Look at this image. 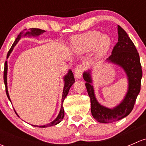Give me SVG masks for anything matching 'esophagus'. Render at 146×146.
<instances>
[{
    "label": "esophagus",
    "instance_id": "esophagus-1",
    "mask_svg": "<svg viewBox=\"0 0 146 146\" xmlns=\"http://www.w3.org/2000/svg\"><path fill=\"white\" fill-rule=\"evenodd\" d=\"M84 71V68L82 66H78L76 68L74 71V74L75 76H76V78L80 79V78L82 77V73H83Z\"/></svg>",
    "mask_w": 146,
    "mask_h": 146
}]
</instances>
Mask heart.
<instances>
[{
    "instance_id": "obj_1",
    "label": "heart",
    "mask_w": 146,
    "mask_h": 146,
    "mask_svg": "<svg viewBox=\"0 0 146 146\" xmlns=\"http://www.w3.org/2000/svg\"><path fill=\"white\" fill-rule=\"evenodd\" d=\"M73 47L78 54H85L94 50L97 58L105 56L111 48V37L107 35H102L99 31L91 30L73 36L72 39Z\"/></svg>"
}]
</instances>
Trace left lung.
Returning <instances> with one entry per match:
<instances>
[{
  "label": "left lung",
  "instance_id": "left-lung-1",
  "mask_svg": "<svg viewBox=\"0 0 146 146\" xmlns=\"http://www.w3.org/2000/svg\"><path fill=\"white\" fill-rule=\"evenodd\" d=\"M118 35V42L114 46L111 54L107 61L121 66L127 76L129 87L121 102L113 109L101 105L95 98L93 86L91 85L92 81L90 70L83 73V78L86 81L85 86L90 98L91 113L94 119L100 123H112L129 115L134 107L141 90L143 72L139 54L127 33L119 25Z\"/></svg>",
  "mask_w": 146,
  "mask_h": 146
}]
</instances>
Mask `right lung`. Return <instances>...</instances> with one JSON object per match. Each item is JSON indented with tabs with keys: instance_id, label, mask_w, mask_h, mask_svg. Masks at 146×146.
<instances>
[{
	"instance_id": "obj_1",
	"label": "right lung",
	"mask_w": 146,
	"mask_h": 146,
	"mask_svg": "<svg viewBox=\"0 0 146 146\" xmlns=\"http://www.w3.org/2000/svg\"><path fill=\"white\" fill-rule=\"evenodd\" d=\"M29 30V32H27V29H25L20 32V35H19L18 36H17V37L16 38V39H15V41L14 42V43H13V45H12L11 48H10L9 51H8V55H7V58H8V56H9L10 53H11L12 51H13L14 46L17 44V42L20 41V38H21L22 36H27V35H28V36H39V35H40L41 34L44 33V32H45L44 30H42V29H37V28H30ZM7 72H8V63H7V61H5V66H4L3 79H4V83H5V92H6V95H7V96H8V98L9 99V100L10 101L9 94H8V86H7ZM64 91H63L62 101H61L62 102V104H61V110H60L59 114H58V117H56V119L55 120L53 121H51V123H48V124L44 125V126H39V127L45 128V127H48V126H54V125H56V124H58V123H60V122L61 121V120L64 119V107H63V102H64L65 98H66L68 93L69 90H70V87H71L72 85H73V84L75 82V79H74V76H73V73H72V71L70 70H68L67 75L64 76ZM15 113H16V111H15ZM16 114H17V113H16ZM34 126H35V125Z\"/></svg>"
}]
</instances>
